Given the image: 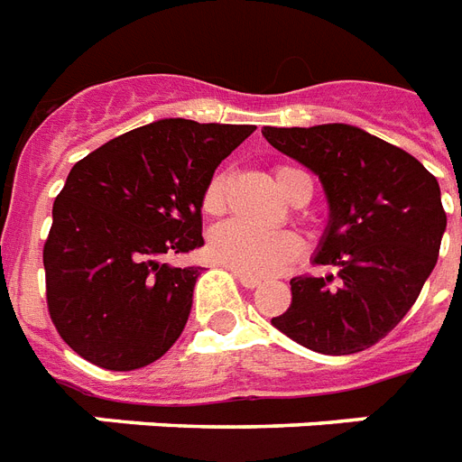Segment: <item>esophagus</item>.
<instances>
[{
    "instance_id": "1",
    "label": "esophagus",
    "mask_w": 462,
    "mask_h": 462,
    "mask_svg": "<svg viewBox=\"0 0 462 462\" xmlns=\"http://www.w3.org/2000/svg\"><path fill=\"white\" fill-rule=\"evenodd\" d=\"M232 273L237 275V281L245 285V288L254 290V288H259L261 285V278H254V275H246V273H239V271H232Z\"/></svg>"
}]
</instances>
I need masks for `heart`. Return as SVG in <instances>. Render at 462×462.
<instances>
[{
  "label": "heart",
  "mask_w": 462,
  "mask_h": 462,
  "mask_svg": "<svg viewBox=\"0 0 462 462\" xmlns=\"http://www.w3.org/2000/svg\"><path fill=\"white\" fill-rule=\"evenodd\" d=\"M300 172L295 167L282 165L275 170V181L285 196H290L292 177ZM227 174L216 172L208 180L201 196V208L206 216H217L225 208V196H227ZM208 249L213 259L220 261L223 266H230L239 273L263 278L273 275L290 266L300 256V239L288 230L261 232L252 230L246 225L230 220L213 227L208 237Z\"/></svg>",
  "instance_id": "obj_1"
}]
</instances>
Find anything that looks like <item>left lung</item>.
Listing matches in <instances>:
<instances>
[{
  "instance_id": "left-lung-1",
  "label": "left lung",
  "mask_w": 462,
  "mask_h": 462,
  "mask_svg": "<svg viewBox=\"0 0 462 462\" xmlns=\"http://www.w3.org/2000/svg\"><path fill=\"white\" fill-rule=\"evenodd\" d=\"M261 134L321 181L328 225L314 261L336 268V275L292 278V302L271 323L321 355L372 347L401 323L437 266L446 230L437 177L359 126H263Z\"/></svg>"
}]
</instances>
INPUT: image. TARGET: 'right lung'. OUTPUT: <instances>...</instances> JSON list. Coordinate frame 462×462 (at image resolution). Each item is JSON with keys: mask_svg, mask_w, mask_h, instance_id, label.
Returning <instances> with one entry per match:
<instances>
[{"mask_svg": "<svg viewBox=\"0 0 462 462\" xmlns=\"http://www.w3.org/2000/svg\"><path fill=\"white\" fill-rule=\"evenodd\" d=\"M254 129L158 119L71 167L42 249L47 309L71 350L132 372L172 347L201 273L160 259L203 245V189Z\"/></svg>", "mask_w": 462, "mask_h": 462, "instance_id": "add662e5", "label": "right lung"}]
</instances>
